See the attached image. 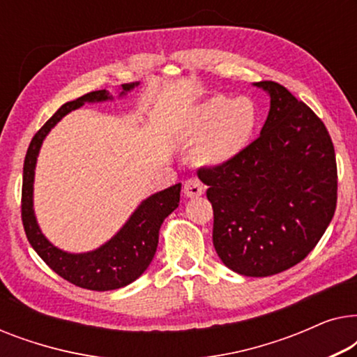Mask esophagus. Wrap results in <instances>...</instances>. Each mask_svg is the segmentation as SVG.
I'll use <instances>...</instances> for the list:
<instances>
[{
	"label": "esophagus",
	"mask_w": 357,
	"mask_h": 357,
	"mask_svg": "<svg viewBox=\"0 0 357 357\" xmlns=\"http://www.w3.org/2000/svg\"><path fill=\"white\" fill-rule=\"evenodd\" d=\"M204 193L203 183L198 178H190L183 185V195L187 198H198Z\"/></svg>",
	"instance_id": "1"
}]
</instances>
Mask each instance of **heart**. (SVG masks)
Segmentation results:
<instances>
[{"label":"heart","mask_w":357,"mask_h":357,"mask_svg":"<svg viewBox=\"0 0 357 357\" xmlns=\"http://www.w3.org/2000/svg\"><path fill=\"white\" fill-rule=\"evenodd\" d=\"M260 114L248 97L213 96L195 105L182 121V133L195 146V159L203 167H224L248 149L255 138Z\"/></svg>","instance_id":"obj_1"}]
</instances>
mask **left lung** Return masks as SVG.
<instances>
[{
    "label": "left lung",
    "instance_id": "obj_1",
    "mask_svg": "<svg viewBox=\"0 0 357 357\" xmlns=\"http://www.w3.org/2000/svg\"><path fill=\"white\" fill-rule=\"evenodd\" d=\"M270 96L260 136L234 162L199 169L213 204V243L229 270L278 275L304 260L336 209L335 148L324 121L284 86L253 82Z\"/></svg>",
    "mask_w": 357,
    "mask_h": 357
}]
</instances>
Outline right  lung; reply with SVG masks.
<instances>
[{"label": "right lung", "mask_w": 357, "mask_h": 357, "mask_svg": "<svg viewBox=\"0 0 357 357\" xmlns=\"http://www.w3.org/2000/svg\"><path fill=\"white\" fill-rule=\"evenodd\" d=\"M138 86L139 82L121 84L119 87V97H125ZM107 100H114V96L109 91L102 89L89 92L79 99L61 105L32 138L22 172V224L29 243L56 275L73 284L91 291L120 289L131 284L148 270L158 250L160 226L164 219L175 208H178L180 188H182V183H175L143 199L131 213L128 221L120 227V231L91 252L71 253L61 250L43 236L33 211V180H36L37 158L43 139L70 112L79 109L84 104H99Z\"/></svg>", "instance_id": "1"}]
</instances>
